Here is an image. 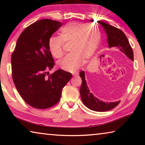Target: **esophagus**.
<instances>
[{"mask_svg":"<svg viewBox=\"0 0 145 145\" xmlns=\"http://www.w3.org/2000/svg\"><path fill=\"white\" fill-rule=\"evenodd\" d=\"M72 75L73 76H77L78 75V73L77 72H74L72 73Z\"/></svg>","mask_w":145,"mask_h":145,"instance_id":"esophagus-1","label":"esophagus"}]
</instances>
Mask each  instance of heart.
Returning a JSON list of instances; mask_svg holds the SVG:
<instances>
[{"mask_svg":"<svg viewBox=\"0 0 145 145\" xmlns=\"http://www.w3.org/2000/svg\"><path fill=\"white\" fill-rule=\"evenodd\" d=\"M100 34L97 28L83 24H70L61 29L60 37L52 36L48 40L49 51L54 57H63V43H70L69 55L58 63L59 67L67 72L80 68L83 60L92 57L99 45Z\"/></svg>","mask_w":145,"mask_h":145,"instance_id":"heart-1","label":"heart"}]
</instances>
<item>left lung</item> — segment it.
<instances>
[{
    "label": "left lung",
    "instance_id": "obj_1",
    "mask_svg": "<svg viewBox=\"0 0 145 145\" xmlns=\"http://www.w3.org/2000/svg\"><path fill=\"white\" fill-rule=\"evenodd\" d=\"M100 24L103 27L107 34V43L109 47H117L129 58L134 60L133 50L123 32L118 28L104 23V22H100ZM80 77L82 78V84L80 88V97L83 104L89 109L95 111L104 112L111 110L120 104V101L108 103L97 99L89 92L90 91L85 80L84 71L80 72Z\"/></svg>",
    "mask_w": 145,
    "mask_h": 145
}]
</instances>
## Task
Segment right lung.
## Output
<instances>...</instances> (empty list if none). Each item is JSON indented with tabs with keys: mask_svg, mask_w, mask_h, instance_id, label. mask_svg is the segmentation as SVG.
I'll return each mask as SVG.
<instances>
[{
	"mask_svg": "<svg viewBox=\"0 0 145 145\" xmlns=\"http://www.w3.org/2000/svg\"><path fill=\"white\" fill-rule=\"evenodd\" d=\"M63 25L50 19L32 24L23 31L11 55L12 77L19 94L36 109H47L59 101L63 88L72 73L62 69L50 75L55 63L48 40Z\"/></svg>",
	"mask_w": 145,
	"mask_h": 145,
	"instance_id": "1",
	"label": "right lung"
}]
</instances>
